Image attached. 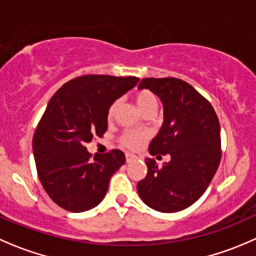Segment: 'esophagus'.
Returning a JSON list of instances; mask_svg holds the SVG:
<instances>
[{
  "label": "esophagus",
  "mask_w": 256,
  "mask_h": 256,
  "mask_svg": "<svg viewBox=\"0 0 256 256\" xmlns=\"http://www.w3.org/2000/svg\"><path fill=\"white\" fill-rule=\"evenodd\" d=\"M135 158H136V156L132 155V154H126V162H128V164L132 162Z\"/></svg>",
  "instance_id": "34e87169"
}]
</instances>
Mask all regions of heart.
Here are the masks:
<instances>
[{
	"mask_svg": "<svg viewBox=\"0 0 256 256\" xmlns=\"http://www.w3.org/2000/svg\"><path fill=\"white\" fill-rule=\"evenodd\" d=\"M135 101L138 104V108L142 111L144 114L148 112V111H156L158 106V96L150 90H146V88H142V90L136 91L135 94ZM118 101H114L110 105L108 110V118L111 120V118L115 116L116 110H118ZM148 135L144 131H126L121 135L120 142L124 148H128V150H138L148 140Z\"/></svg>",
	"mask_w": 256,
	"mask_h": 256,
	"instance_id": "heart-1",
	"label": "heart"
}]
</instances>
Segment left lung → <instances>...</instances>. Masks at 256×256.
Wrapping results in <instances>:
<instances>
[{
	"label": "left lung",
	"instance_id": "left-lung-1",
	"mask_svg": "<svg viewBox=\"0 0 256 256\" xmlns=\"http://www.w3.org/2000/svg\"><path fill=\"white\" fill-rule=\"evenodd\" d=\"M138 88L152 91L164 106L162 126L148 152L171 158L162 166L146 158L148 175L138 181V192L151 209L180 212L204 194L219 168V118L212 104L180 78H142Z\"/></svg>",
	"mask_w": 256,
	"mask_h": 256
}]
</instances>
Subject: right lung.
<instances>
[{"label":"right lung","mask_w":256,"mask_h":256,"mask_svg":"<svg viewBox=\"0 0 256 256\" xmlns=\"http://www.w3.org/2000/svg\"><path fill=\"white\" fill-rule=\"evenodd\" d=\"M138 82L135 76H78L51 98L32 148L40 181L60 208L86 212L105 198L111 176L125 164V154L114 148L92 158L85 145L106 132L110 105Z\"/></svg>","instance_id":"obj_1"}]
</instances>
